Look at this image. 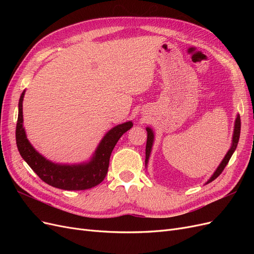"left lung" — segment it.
<instances>
[{
  "label": "left lung",
  "instance_id": "1",
  "mask_svg": "<svg viewBox=\"0 0 254 254\" xmlns=\"http://www.w3.org/2000/svg\"><path fill=\"white\" fill-rule=\"evenodd\" d=\"M146 131H147V142H146V158H145V165H147L148 163V159H149V156H150V151H151V147H152V143H153V137H155V135H153V132L152 130L147 127L146 128ZM240 134H241V118L240 115L237 114L236 117V120H235V125H234V131H233V137H232V145H231V148L229 149V151L227 152V155L225 156L224 160L221 161V163L219 164V166L217 167V170L215 171V173L213 174V176L211 177V178L207 180L206 183H210L212 182L213 180H215L217 178V177L222 173V171L225 170V167L227 166L229 160L231 159L233 152L235 151L236 147H237V143H238V140H240Z\"/></svg>",
  "mask_w": 254,
  "mask_h": 254
}]
</instances>
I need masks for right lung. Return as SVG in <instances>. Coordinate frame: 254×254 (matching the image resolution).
<instances>
[{
  "label": "right lung",
  "mask_w": 254,
  "mask_h": 254,
  "mask_svg": "<svg viewBox=\"0 0 254 254\" xmlns=\"http://www.w3.org/2000/svg\"><path fill=\"white\" fill-rule=\"evenodd\" d=\"M24 93L25 91H23L19 101L16 141L21 157L30 168L42 181L61 190H82L94 188L101 183L108 173L109 160L115 144L123 134L133 126L132 122H126L109 130L97 146L89 162L72 165L53 163L41 156L27 140L23 127L22 104Z\"/></svg>",
  "instance_id": "obj_1"
}]
</instances>
